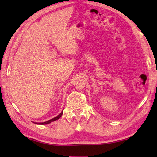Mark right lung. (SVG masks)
I'll return each instance as SVG.
<instances>
[{
    "instance_id": "obj_1",
    "label": "right lung",
    "mask_w": 157,
    "mask_h": 157,
    "mask_svg": "<svg viewBox=\"0 0 157 157\" xmlns=\"http://www.w3.org/2000/svg\"><path fill=\"white\" fill-rule=\"evenodd\" d=\"M62 113H63V111H62V113H61L59 114V115H58L57 116L55 117L54 118L50 119V120L48 121H46V122H44V123H34L37 124H49V123H51V122H53V121H57V120H58V119H59V118H60V117L62 116Z\"/></svg>"
}]
</instances>
